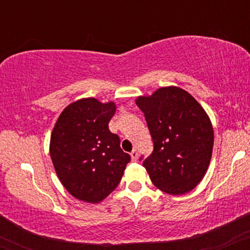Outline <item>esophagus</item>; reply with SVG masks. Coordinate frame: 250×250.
Masks as SVG:
<instances>
[{
  "label": "esophagus",
  "mask_w": 250,
  "mask_h": 250,
  "mask_svg": "<svg viewBox=\"0 0 250 250\" xmlns=\"http://www.w3.org/2000/svg\"><path fill=\"white\" fill-rule=\"evenodd\" d=\"M130 156H131V160H133V161H137V159H139V154H137V151L135 150V149L130 153Z\"/></svg>",
  "instance_id": "obj_1"
}]
</instances>
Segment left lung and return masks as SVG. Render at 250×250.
<instances>
[{
  "label": "left lung",
  "mask_w": 250,
  "mask_h": 250,
  "mask_svg": "<svg viewBox=\"0 0 250 250\" xmlns=\"http://www.w3.org/2000/svg\"><path fill=\"white\" fill-rule=\"evenodd\" d=\"M136 104L154 143L153 153L143 160L151 182L170 195L193 190L213 153L214 130L205 109L190 94L173 85L139 96Z\"/></svg>",
  "instance_id": "8db88e82"
}]
</instances>
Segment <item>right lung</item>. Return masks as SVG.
<instances>
[{
  "label": "right lung",
  "instance_id": "1",
  "mask_svg": "<svg viewBox=\"0 0 250 250\" xmlns=\"http://www.w3.org/2000/svg\"><path fill=\"white\" fill-rule=\"evenodd\" d=\"M114 102L94 97L70 103L54 125L50 156L63 187L84 202L99 203L117 187L130 155L108 128Z\"/></svg>",
  "mask_w": 250,
  "mask_h": 250
}]
</instances>
